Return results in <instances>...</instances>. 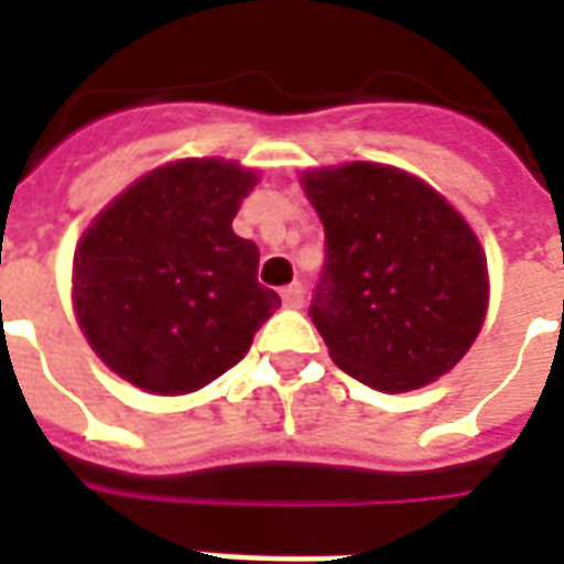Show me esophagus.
Wrapping results in <instances>:
<instances>
[{"label":"esophagus","instance_id":"34e87169","mask_svg":"<svg viewBox=\"0 0 564 564\" xmlns=\"http://www.w3.org/2000/svg\"><path fill=\"white\" fill-rule=\"evenodd\" d=\"M281 299L286 307H302V302H305V290H302V283H290V286H283Z\"/></svg>","mask_w":564,"mask_h":564}]
</instances>
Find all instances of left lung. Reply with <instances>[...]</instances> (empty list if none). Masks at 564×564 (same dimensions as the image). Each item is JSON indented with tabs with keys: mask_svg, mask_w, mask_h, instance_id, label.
<instances>
[{
	"mask_svg": "<svg viewBox=\"0 0 564 564\" xmlns=\"http://www.w3.org/2000/svg\"><path fill=\"white\" fill-rule=\"evenodd\" d=\"M326 232L307 314L335 366L380 392L432 383L486 317V257L471 226L420 177L350 162L302 177Z\"/></svg>",
	"mask_w": 564,
	"mask_h": 564,
	"instance_id": "left-lung-1",
	"label": "left lung"
}]
</instances>
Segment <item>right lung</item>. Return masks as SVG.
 <instances>
[{"instance_id":"right-lung-1","label":"right lung","mask_w":564,"mask_h":564,"mask_svg":"<svg viewBox=\"0 0 564 564\" xmlns=\"http://www.w3.org/2000/svg\"><path fill=\"white\" fill-rule=\"evenodd\" d=\"M257 174L181 160L144 174L75 250V311L105 366L160 395L202 390L238 366L281 295L232 232Z\"/></svg>"}]
</instances>
